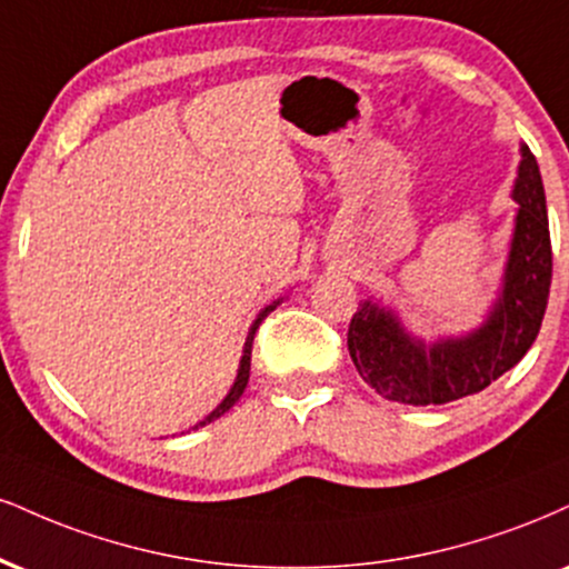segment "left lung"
I'll return each instance as SVG.
<instances>
[{"label": "left lung", "mask_w": 569, "mask_h": 569, "mask_svg": "<svg viewBox=\"0 0 569 569\" xmlns=\"http://www.w3.org/2000/svg\"><path fill=\"white\" fill-rule=\"evenodd\" d=\"M511 198L517 219L503 286L480 328L427 345L371 299L352 315L347 347L362 381L381 397L406 406H445L482 392L532 347L549 305L551 236L538 161L527 146Z\"/></svg>", "instance_id": "8db88e82"}]
</instances>
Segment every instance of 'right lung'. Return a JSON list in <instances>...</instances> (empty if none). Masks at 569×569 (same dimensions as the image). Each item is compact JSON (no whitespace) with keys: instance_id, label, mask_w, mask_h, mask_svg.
Here are the masks:
<instances>
[{"instance_id":"right-lung-1","label":"right lung","mask_w":569,"mask_h":569,"mask_svg":"<svg viewBox=\"0 0 569 569\" xmlns=\"http://www.w3.org/2000/svg\"><path fill=\"white\" fill-rule=\"evenodd\" d=\"M280 305V299L278 302H272V305H267L262 312L257 315V320H254V326H251V331H249V337H246V345H243V358H241V366H238V376H236V385L230 387V392H228V397H224L222 402H219V406L211 410V413L207 416V419H203L201 423H196V429L198 427H207V423H211L214 419H219V416L222 413H228V410L236 406L238 402V397L243 395V389H246V385H249V371H251V345H254V333H257V328H259V323H262V320L267 318V315H270L272 310H276V307Z\"/></svg>"}]
</instances>
